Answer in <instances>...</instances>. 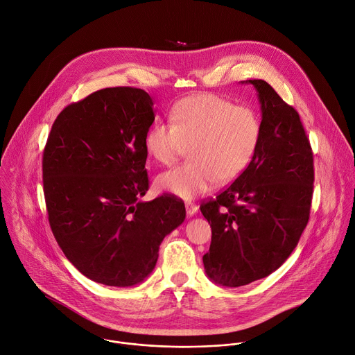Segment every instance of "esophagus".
I'll return each mask as SVG.
<instances>
[{
    "label": "esophagus",
    "instance_id": "34e87169",
    "mask_svg": "<svg viewBox=\"0 0 355 355\" xmlns=\"http://www.w3.org/2000/svg\"><path fill=\"white\" fill-rule=\"evenodd\" d=\"M185 209H187V215L189 218L196 215V212H198V207L195 204H185Z\"/></svg>",
    "mask_w": 355,
    "mask_h": 355
}]
</instances>
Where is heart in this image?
I'll list each match as a JSON object with an SVG mask.
<instances>
[{"label": "heart", "mask_w": 355, "mask_h": 355, "mask_svg": "<svg viewBox=\"0 0 355 355\" xmlns=\"http://www.w3.org/2000/svg\"><path fill=\"white\" fill-rule=\"evenodd\" d=\"M171 123L157 121L144 135V150L159 164L174 163L187 146L189 162L156 180L157 189L192 199L216 184L236 180L254 157L261 139L256 111L236 107L232 101L211 92H199L175 103Z\"/></svg>", "instance_id": "heart-1"}]
</instances>
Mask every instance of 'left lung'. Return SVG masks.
<instances>
[{
	"mask_svg": "<svg viewBox=\"0 0 355 355\" xmlns=\"http://www.w3.org/2000/svg\"><path fill=\"white\" fill-rule=\"evenodd\" d=\"M245 83L259 92L260 144L234 182L200 205L212 227L205 272L227 288L266 278L286 261L308 225L315 180L299 114L267 81Z\"/></svg>",
	"mask_w": 355,
	"mask_h": 355,
	"instance_id": "left-lung-1",
	"label": "left lung"
}]
</instances>
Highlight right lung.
<instances>
[{
  "label": "right lung",
  "instance_id": "right-lung-1",
  "mask_svg": "<svg viewBox=\"0 0 355 355\" xmlns=\"http://www.w3.org/2000/svg\"><path fill=\"white\" fill-rule=\"evenodd\" d=\"M153 99L132 87L92 92L56 118L43 151V191L56 241L87 278L133 286L155 270L163 239L185 219L184 202L148 189L144 135Z\"/></svg>",
  "mask_w": 355,
  "mask_h": 355
}]
</instances>
